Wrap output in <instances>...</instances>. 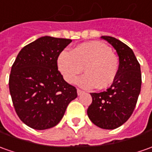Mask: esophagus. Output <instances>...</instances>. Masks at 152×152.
I'll use <instances>...</instances> for the list:
<instances>
[{
    "label": "esophagus",
    "mask_w": 152,
    "mask_h": 152,
    "mask_svg": "<svg viewBox=\"0 0 152 152\" xmlns=\"http://www.w3.org/2000/svg\"><path fill=\"white\" fill-rule=\"evenodd\" d=\"M83 93H84V91H81V90L80 89H77V95H78V96H80L81 94H83Z\"/></svg>",
    "instance_id": "34e87169"
}]
</instances>
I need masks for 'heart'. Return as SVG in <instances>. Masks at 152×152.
Listing matches in <instances>:
<instances>
[{"instance_id": "b5f03b06", "label": "heart", "mask_w": 152, "mask_h": 152, "mask_svg": "<svg viewBox=\"0 0 152 152\" xmlns=\"http://www.w3.org/2000/svg\"><path fill=\"white\" fill-rule=\"evenodd\" d=\"M57 66L68 83H72L84 67L86 74L76 78L75 83L86 89L95 86L104 89L110 86L119 71L117 56L109 46L99 41L85 42L73 48L71 52H61Z\"/></svg>"}]
</instances>
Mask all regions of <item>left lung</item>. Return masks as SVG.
Segmentation results:
<instances>
[{
    "label": "left lung",
    "mask_w": 152,
    "mask_h": 152,
    "mask_svg": "<svg viewBox=\"0 0 152 152\" xmlns=\"http://www.w3.org/2000/svg\"><path fill=\"white\" fill-rule=\"evenodd\" d=\"M101 38L116 50L119 71L114 82L106 91L91 93L92 102L87 109V115L98 127L112 130L123 125L136 107L141 92V66L127 45L114 37L102 36Z\"/></svg>",
    "instance_id": "1"
}]
</instances>
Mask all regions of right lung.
<instances>
[{"mask_svg":"<svg viewBox=\"0 0 152 152\" xmlns=\"http://www.w3.org/2000/svg\"><path fill=\"white\" fill-rule=\"evenodd\" d=\"M70 39L42 37L24 46L11 67L9 89L15 112L26 126L46 130L62 119L76 87L58 71L60 53Z\"/></svg>","mask_w":152,"mask_h":152,"instance_id":"1","label":"right lung"}]
</instances>
